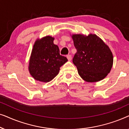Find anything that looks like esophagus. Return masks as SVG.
<instances>
[{
  "label": "esophagus",
  "mask_w": 129,
  "mask_h": 129,
  "mask_svg": "<svg viewBox=\"0 0 129 129\" xmlns=\"http://www.w3.org/2000/svg\"><path fill=\"white\" fill-rule=\"evenodd\" d=\"M67 58H68V60L69 61H70L72 60V55H70V54H68V56H67Z\"/></svg>",
  "instance_id": "34e87169"
}]
</instances>
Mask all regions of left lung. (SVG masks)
I'll use <instances>...</instances> for the list:
<instances>
[{
	"label": "left lung",
	"instance_id": "8db88e82",
	"mask_svg": "<svg viewBox=\"0 0 129 129\" xmlns=\"http://www.w3.org/2000/svg\"><path fill=\"white\" fill-rule=\"evenodd\" d=\"M77 50L73 59L80 76L87 82H96L110 73L113 56L109 47L94 34L72 35Z\"/></svg>",
	"mask_w": 129,
	"mask_h": 129
}]
</instances>
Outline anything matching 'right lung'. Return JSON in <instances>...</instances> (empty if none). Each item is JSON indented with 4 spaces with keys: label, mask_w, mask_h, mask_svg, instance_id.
<instances>
[{
    "label": "right lung",
    "mask_w": 129,
    "mask_h": 129,
    "mask_svg": "<svg viewBox=\"0 0 129 129\" xmlns=\"http://www.w3.org/2000/svg\"><path fill=\"white\" fill-rule=\"evenodd\" d=\"M54 38L46 36L35 42L29 63V71L36 80L46 83L59 73L60 68L68 61L60 54L59 47L53 43Z\"/></svg>",
    "instance_id": "obj_1"
}]
</instances>
